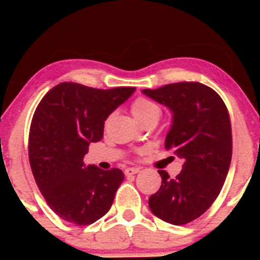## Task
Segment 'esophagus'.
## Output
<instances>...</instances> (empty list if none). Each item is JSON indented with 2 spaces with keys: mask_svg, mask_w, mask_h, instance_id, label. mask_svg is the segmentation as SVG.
<instances>
[{
  "mask_svg": "<svg viewBox=\"0 0 260 260\" xmlns=\"http://www.w3.org/2000/svg\"><path fill=\"white\" fill-rule=\"evenodd\" d=\"M140 171L141 170L138 167H128V169L124 170V175L125 176H132V175L138 174Z\"/></svg>",
  "mask_w": 260,
  "mask_h": 260,
  "instance_id": "34e87169",
  "label": "esophagus"
}]
</instances>
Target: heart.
Here are the masks:
<instances>
[{
  "label": "heart",
  "mask_w": 260,
  "mask_h": 260,
  "mask_svg": "<svg viewBox=\"0 0 260 260\" xmlns=\"http://www.w3.org/2000/svg\"><path fill=\"white\" fill-rule=\"evenodd\" d=\"M131 111L140 122L146 123L148 120H158L162 114V109L156 102L146 96H138L131 104Z\"/></svg>",
  "instance_id": "obj_1"
}]
</instances>
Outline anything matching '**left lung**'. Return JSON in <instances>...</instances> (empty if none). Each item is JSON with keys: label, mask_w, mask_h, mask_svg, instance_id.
<instances>
[{"label": "left lung", "mask_w": 260, "mask_h": 260, "mask_svg": "<svg viewBox=\"0 0 260 260\" xmlns=\"http://www.w3.org/2000/svg\"><path fill=\"white\" fill-rule=\"evenodd\" d=\"M142 91L171 109L165 148L183 161L175 179L159 170L161 187L149 198V209L164 221L185 225L210 208L226 179L233 152L229 112L216 91L198 81Z\"/></svg>", "instance_id": "obj_1"}]
</instances>
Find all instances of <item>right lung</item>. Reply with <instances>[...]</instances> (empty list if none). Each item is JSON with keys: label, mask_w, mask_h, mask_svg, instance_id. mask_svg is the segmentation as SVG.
Listing matches in <instances>:
<instances>
[{"label": "right lung", "mask_w": 260, "mask_h": 260, "mask_svg": "<svg viewBox=\"0 0 260 260\" xmlns=\"http://www.w3.org/2000/svg\"><path fill=\"white\" fill-rule=\"evenodd\" d=\"M135 90L65 81L39 103L28 133V161L44 199L65 221L85 226L111 209L124 175L119 169L85 166L83 158L90 142L103 138L104 120Z\"/></svg>", "instance_id": "obj_1"}]
</instances>
